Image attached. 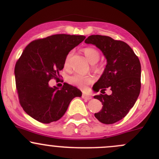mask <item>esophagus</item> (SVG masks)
I'll use <instances>...</instances> for the list:
<instances>
[{
  "mask_svg": "<svg viewBox=\"0 0 159 159\" xmlns=\"http://www.w3.org/2000/svg\"><path fill=\"white\" fill-rule=\"evenodd\" d=\"M81 97H82V98H84V99H85V100L92 99V97H91L90 95H87V94H84V93L82 94V95H81Z\"/></svg>",
  "mask_w": 159,
  "mask_h": 159,
  "instance_id": "34e87169",
  "label": "esophagus"
}]
</instances>
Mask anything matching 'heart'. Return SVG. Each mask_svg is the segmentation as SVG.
<instances>
[{"label":"heart","instance_id":"heart-1","mask_svg":"<svg viewBox=\"0 0 159 159\" xmlns=\"http://www.w3.org/2000/svg\"><path fill=\"white\" fill-rule=\"evenodd\" d=\"M84 55H85L86 58L89 60V61L92 64L94 63H96L97 61L99 60L100 54L99 52L96 50V49L93 48V47H86L83 50ZM71 52L67 53V55L66 56L65 59H64V67H67L69 64V59H70V56H71ZM95 68L97 69V67L95 66ZM68 82L70 83L72 85L75 86V87L78 88L79 89L81 90H84V89H87L88 85H89L90 84H92V81H93V78L91 76H84V75H72V76L69 77L68 79H67Z\"/></svg>","mask_w":159,"mask_h":159}]
</instances>
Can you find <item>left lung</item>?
<instances>
[{"label": "left lung", "instance_id": "left-lung-1", "mask_svg": "<svg viewBox=\"0 0 159 159\" xmlns=\"http://www.w3.org/2000/svg\"><path fill=\"white\" fill-rule=\"evenodd\" d=\"M85 43L98 47L106 57L105 70L92 87L101 92L110 89L109 95H95L102 103V109L95 113V118L105 124H112L122 120L136 102L141 91V67L139 59L130 46L109 36L92 35Z\"/></svg>", "mask_w": 159, "mask_h": 159}]
</instances>
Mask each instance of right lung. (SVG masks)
<instances>
[{
	"label": "right lung",
	"mask_w": 159,
	"mask_h": 159,
	"mask_svg": "<svg viewBox=\"0 0 159 159\" xmlns=\"http://www.w3.org/2000/svg\"><path fill=\"white\" fill-rule=\"evenodd\" d=\"M85 39L84 35L57 34L31 42L25 48L15 67L19 102L25 112L43 124L58 120L70 101L82 93L64 83L61 89L49 85L58 79L67 53Z\"/></svg>",
	"instance_id": "right-lung-1"
}]
</instances>
